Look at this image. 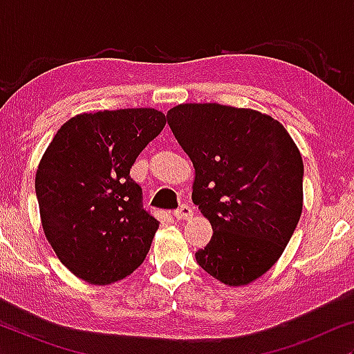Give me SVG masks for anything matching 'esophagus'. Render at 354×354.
I'll return each mask as SVG.
<instances>
[{
  "label": "esophagus",
  "mask_w": 354,
  "mask_h": 354,
  "mask_svg": "<svg viewBox=\"0 0 354 354\" xmlns=\"http://www.w3.org/2000/svg\"><path fill=\"white\" fill-rule=\"evenodd\" d=\"M174 217L177 221H190L193 217V211L188 205H182L177 211H174Z\"/></svg>",
  "instance_id": "1"
}]
</instances>
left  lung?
I'll return each mask as SVG.
<instances>
[{
    "instance_id": "1",
    "label": "left lung",
    "mask_w": 354,
    "mask_h": 354,
    "mask_svg": "<svg viewBox=\"0 0 354 354\" xmlns=\"http://www.w3.org/2000/svg\"><path fill=\"white\" fill-rule=\"evenodd\" d=\"M167 124L195 167L192 200L209 221L196 263L229 287L248 285L282 256L303 209V159L279 120L248 108L187 103Z\"/></svg>"
}]
</instances>
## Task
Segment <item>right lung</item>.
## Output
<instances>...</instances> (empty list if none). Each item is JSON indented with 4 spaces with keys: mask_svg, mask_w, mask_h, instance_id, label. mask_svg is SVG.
I'll list each match as a JSON object with an SVG mask.
<instances>
[{
    "mask_svg": "<svg viewBox=\"0 0 354 354\" xmlns=\"http://www.w3.org/2000/svg\"><path fill=\"white\" fill-rule=\"evenodd\" d=\"M164 125L153 108L77 114L43 153L35 174L43 232L85 282L114 283L147 258L159 222L142 207L130 167Z\"/></svg>",
    "mask_w": 354,
    "mask_h": 354,
    "instance_id": "obj_1",
    "label": "right lung"
}]
</instances>
